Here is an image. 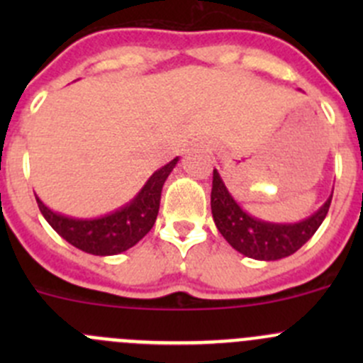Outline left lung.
<instances>
[{"instance_id": "obj_1", "label": "left lung", "mask_w": 363, "mask_h": 363, "mask_svg": "<svg viewBox=\"0 0 363 363\" xmlns=\"http://www.w3.org/2000/svg\"><path fill=\"white\" fill-rule=\"evenodd\" d=\"M332 195L309 218L296 223H272L251 216L233 199L221 174L214 168L211 208L219 233L235 251L247 258L274 262L298 251L314 235L327 216Z\"/></svg>"}]
</instances>
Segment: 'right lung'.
Here are the masks:
<instances>
[{
    "label": "right lung",
    "mask_w": 363,
    "mask_h": 363,
    "mask_svg": "<svg viewBox=\"0 0 363 363\" xmlns=\"http://www.w3.org/2000/svg\"><path fill=\"white\" fill-rule=\"evenodd\" d=\"M179 158L158 168L140 191L123 207L98 218H73L47 207L36 196L40 212L50 226L77 250L96 256H112L128 251L144 239L158 218L161 189Z\"/></svg>",
    "instance_id": "1"
}]
</instances>
